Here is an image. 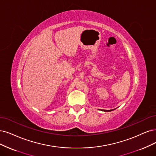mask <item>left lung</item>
<instances>
[{
    "label": "left lung",
    "mask_w": 156,
    "mask_h": 156,
    "mask_svg": "<svg viewBox=\"0 0 156 156\" xmlns=\"http://www.w3.org/2000/svg\"><path fill=\"white\" fill-rule=\"evenodd\" d=\"M113 111V110H105L104 111H106V112H109V111Z\"/></svg>",
    "instance_id": "left-lung-1"
}]
</instances>
